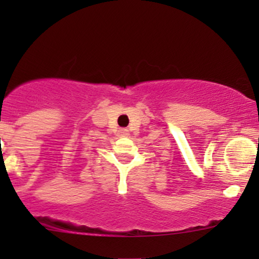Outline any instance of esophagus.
<instances>
[{
	"label": "esophagus",
	"instance_id": "obj_1",
	"mask_svg": "<svg viewBox=\"0 0 259 259\" xmlns=\"http://www.w3.org/2000/svg\"><path fill=\"white\" fill-rule=\"evenodd\" d=\"M127 132H129L127 129H120V134L121 135H127Z\"/></svg>",
	"mask_w": 259,
	"mask_h": 259
}]
</instances>
